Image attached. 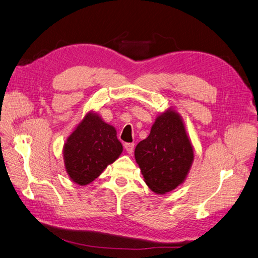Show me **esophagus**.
Here are the masks:
<instances>
[{
  "instance_id": "1",
  "label": "esophagus",
  "mask_w": 258,
  "mask_h": 258,
  "mask_svg": "<svg viewBox=\"0 0 258 258\" xmlns=\"http://www.w3.org/2000/svg\"><path fill=\"white\" fill-rule=\"evenodd\" d=\"M124 149L129 153V154H132L135 149V143H124Z\"/></svg>"
}]
</instances>
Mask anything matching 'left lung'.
I'll list each match as a JSON object with an SVG mask.
<instances>
[{"label": "left lung", "mask_w": 258, "mask_h": 258, "mask_svg": "<svg viewBox=\"0 0 258 258\" xmlns=\"http://www.w3.org/2000/svg\"><path fill=\"white\" fill-rule=\"evenodd\" d=\"M135 157L153 192L165 194L182 183L194 154L180 115L172 109L159 115L149 137L136 146Z\"/></svg>", "instance_id": "obj_1"}]
</instances>
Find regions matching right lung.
<instances>
[{
	"instance_id": "1",
	"label": "right lung",
	"mask_w": 258,
	"mask_h": 258,
	"mask_svg": "<svg viewBox=\"0 0 258 258\" xmlns=\"http://www.w3.org/2000/svg\"><path fill=\"white\" fill-rule=\"evenodd\" d=\"M122 152L116 129L95 113H88L64 144V162L71 179L87 185Z\"/></svg>"
}]
</instances>
